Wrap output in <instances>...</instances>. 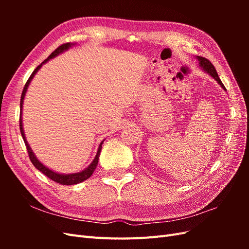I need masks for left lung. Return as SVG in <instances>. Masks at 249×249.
Masks as SVG:
<instances>
[{
    "label": "left lung",
    "instance_id": "8db88e82",
    "mask_svg": "<svg viewBox=\"0 0 249 249\" xmlns=\"http://www.w3.org/2000/svg\"><path fill=\"white\" fill-rule=\"evenodd\" d=\"M196 59L198 60V62H199V66L201 67V69L205 71L206 72H208L211 77H212L213 79H215L216 81H217V83L218 84H219L224 90H227L225 89V87H224V85L222 84V82H221V80L219 79V77H218V73H217V71H216V70H215V67H214V65L211 63L208 59H206V58H203V57H200V56H197L196 57Z\"/></svg>",
    "mask_w": 249,
    "mask_h": 249
}]
</instances>
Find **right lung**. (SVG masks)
Listing matches in <instances>:
<instances>
[{
	"label": "right lung",
	"mask_w": 249,
	"mask_h": 249,
	"mask_svg": "<svg viewBox=\"0 0 249 249\" xmlns=\"http://www.w3.org/2000/svg\"><path fill=\"white\" fill-rule=\"evenodd\" d=\"M72 46H74V43H71V42H67V43H64V44H61V46L58 47L54 52L52 53V54L44 60V61L36 67V69L34 70V71L32 72L31 76H30V78L28 79L26 85L24 87V90H22V93H21V96H20V116H19V130H20V134H21V137L22 139H24V142L25 144L27 146V150H28V154H29V158L30 160H31L32 164L35 166V168L38 169L39 171H41L43 175H46L48 178H50L51 179L54 180V182L58 183V184H61V185H76V184H79L81 182H84L85 179L89 178L90 177L92 176V173L94 172V169L96 168L97 166V163H99V159H100V155H101V150H102V144L103 142H101V144L99 146V149H97V153L95 155V158L93 159V161L91 162V164L89 165V166L87 168H85L84 170H82L80 172H76V173H70V175H63V173H59V172H56L54 170H52L50 168H48L47 166H44V165L37 159L36 156L34 155L33 150L31 149V147H30L29 143L26 139V136H25V132H24V127H22V119H21V112H22V104H24V99H25V95H26V92H27V89L30 85V83H31L32 79L34 78L35 73L38 71L40 70V67L42 66V64H44L46 62H48L50 59H53L55 58L56 56H58L59 54H61V53L65 52L69 50L70 48H71Z\"/></svg>",
	"instance_id": "add662e5"
}]
</instances>
